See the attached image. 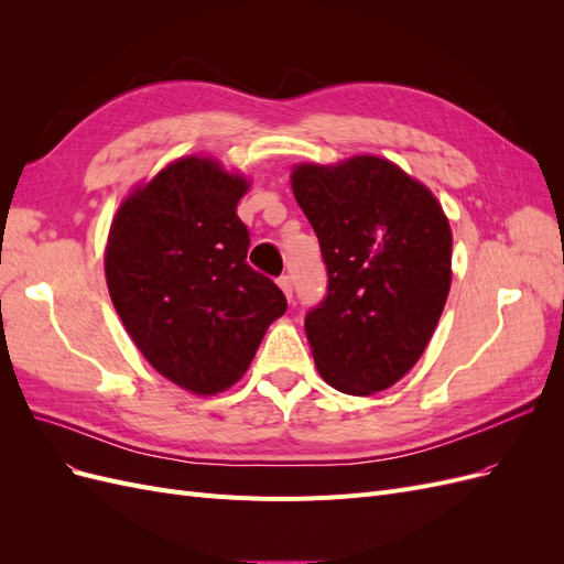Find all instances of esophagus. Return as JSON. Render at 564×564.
Wrapping results in <instances>:
<instances>
[{"label":"esophagus","instance_id":"obj_1","mask_svg":"<svg viewBox=\"0 0 564 564\" xmlns=\"http://www.w3.org/2000/svg\"><path fill=\"white\" fill-rule=\"evenodd\" d=\"M278 284H280V289L284 292V296H286L289 301H292V299H294V284H292V278H289V275H280V278H278Z\"/></svg>","mask_w":564,"mask_h":564}]
</instances>
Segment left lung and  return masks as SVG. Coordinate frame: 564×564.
<instances>
[{"instance_id": "left-lung-1", "label": "left lung", "mask_w": 564, "mask_h": 564, "mask_svg": "<svg viewBox=\"0 0 564 564\" xmlns=\"http://www.w3.org/2000/svg\"><path fill=\"white\" fill-rule=\"evenodd\" d=\"M299 207L319 240L327 296L305 315L322 379L371 395L416 365L452 284V230L429 187L388 160L301 164Z\"/></svg>"}]
</instances>
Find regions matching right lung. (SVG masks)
Listing matches in <instances>:
<instances>
[{
	"instance_id": "right-lung-1",
	"label": "right lung",
	"mask_w": 564,
	"mask_h": 564,
	"mask_svg": "<svg viewBox=\"0 0 564 564\" xmlns=\"http://www.w3.org/2000/svg\"><path fill=\"white\" fill-rule=\"evenodd\" d=\"M247 193L212 160L185 158L119 207L106 249L117 315L162 377L197 395L242 379L265 329L284 315L282 289L247 263Z\"/></svg>"
}]
</instances>
